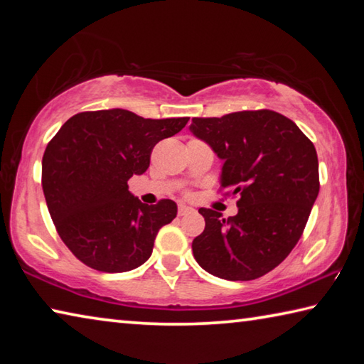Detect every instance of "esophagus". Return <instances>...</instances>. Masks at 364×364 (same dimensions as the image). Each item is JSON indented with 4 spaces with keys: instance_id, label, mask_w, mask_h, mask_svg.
Listing matches in <instances>:
<instances>
[{
    "instance_id": "1",
    "label": "esophagus",
    "mask_w": 364,
    "mask_h": 364,
    "mask_svg": "<svg viewBox=\"0 0 364 364\" xmlns=\"http://www.w3.org/2000/svg\"><path fill=\"white\" fill-rule=\"evenodd\" d=\"M194 212V208H191V207H188V205H178V215H180V217H184V215H188V213H193Z\"/></svg>"
}]
</instances>
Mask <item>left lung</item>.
Wrapping results in <instances>:
<instances>
[{"instance_id":"left-lung-1","label":"left lung","mask_w":364,"mask_h":364,"mask_svg":"<svg viewBox=\"0 0 364 364\" xmlns=\"http://www.w3.org/2000/svg\"><path fill=\"white\" fill-rule=\"evenodd\" d=\"M191 132L225 160L221 186L241 194L237 215L199 208L205 230L193 241L197 263L228 281H252L291 254L319 193L316 149L274 110L194 117Z\"/></svg>"}]
</instances>
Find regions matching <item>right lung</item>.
<instances>
[{
    "label": "right lung",
    "mask_w": 364,
    "mask_h": 364,
    "mask_svg": "<svg viewBox=\"0 0 364 364\" xmlns=\"http://www.w3.org/2000/svg\"><path fill=\"white\" fill-rule=\"evenodd\" d=\"M188 120L88 110L70 117L49 141L41 162L48 210L63 242L86 267L123 273L151 257L159 230L176 217V204H143L127 181L143 175L154 146Z\"/></svg>",
    "instance_id": "obj_1"
}]
</instances>
